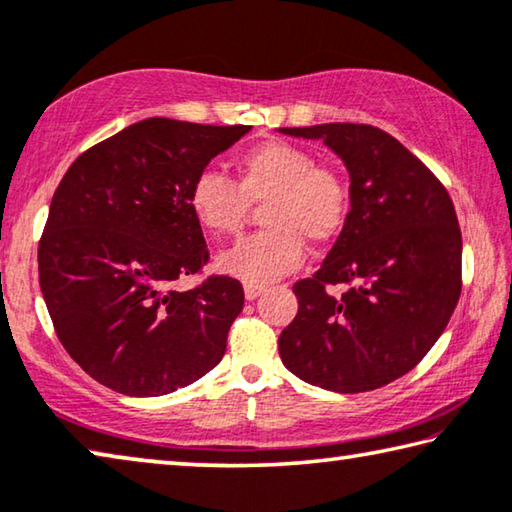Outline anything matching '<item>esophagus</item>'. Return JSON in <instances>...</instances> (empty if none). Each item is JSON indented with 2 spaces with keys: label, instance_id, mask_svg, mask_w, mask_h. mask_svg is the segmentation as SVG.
Masks as SVG:
<instances>
[{
  "label": "esophagus",
  "instance_id": "34e87169",
  "mask_svg": "<svg viewBox=\"0 0 512 512\" xmlns=\"http://www.w3.org/2000/svg\"><path fill=\"white\" fill-rule=\"evenodd\" d=\"M264 289H266L264 285H255V282H246V285H243V294H246L248 300H255L259 294H262Z\"/></svg>",
  "mask_w": 512,
  "mask_h": 512
}]
</instances>
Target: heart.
Here are the masks:
<instances>
[{"mask_svg": "<svg viewBox=\"0 0 512 512\" xmlns=\"http://www.w3.org/2000/svg\"><path fill=\"white\" fill-rule=\"evenodd\" d=\"M262 201L259 216L266 230L218 257L225 273L255 285L296 271L305 241L326 246L342 234L351 216V184L337 168L316 164L310 150L269 141L234 159V180L205 170L186 193L193 218L214 237L239 232L250 205Z\"/></svg>", "mask_w": 512, "mask_h": 512, "instance_id": "obj_1", "label": "heart"}]
</instances>
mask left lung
Here are the masks:
<instances>
[{"mask_svg":"<svg viewBox=\"0 0 512 512\" xmlns=\"http://www.w3.org/2000/svg\"><path fill=\"white\" fill-rule=\"evenodd\" d=\"M323 139L351 175V216L280 332L285 367L330 392H371L415 369L462 289V237L449 191L424 161L373 125L282 127ZM346 284L342 297L328 286Z\"/></svg>","mask_w":512,"mask_h":512,"instance_id":"left-lung-1","label":"left lung"}]
</instances>
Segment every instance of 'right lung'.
Here are the masks:
<instances>
[{"label":"right lung","instance_id":"right-lung-1","mask_svg":"<svg viewBox=\"0 0 512 512\" xmlns=\"http://www.w3.org/2000/svg\"><path fill=\"white\" fill-rule=\"evenodd\" d=\"M248 129L141 120L79 154L56 186L38 243L40 291L70 358L113 392L168 394L221 362L241 282H175L209 262L189 186Z\"/></svg>","mask_w":512,"mask_h":512}]
</instances>
